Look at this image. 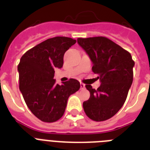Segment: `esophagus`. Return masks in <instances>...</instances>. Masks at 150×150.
<instances>
[{
    "label": "esophagus",
    "instance_id": "1",
    "mask_svg": "<svg viewBox=\"0 0 150 150\" xmlns=\"http://www.w3.org/2000/svg\"><path fill=\"white\" fill-rule=\"evenodd\" d=\"M80 88H81V89H85V84H83V83H80Z\"/></svg>",
    "mask_w": 150,
    "mask_h": 150
}]
</instances>
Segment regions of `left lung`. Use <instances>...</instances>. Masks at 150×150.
<instances>
[{"label":"left lung","mask_w":150,"mask_h":150,"mask_svg":"<svg viewBox=\"0 0 150 150\" xmlns=\"http://www.w3.org/2000/svg\"><path fill=\"white\" fill-rule=\"evenodd\" d=\"M77 40L93 61L92 70L101 82L97 89L86 85L90 97L83 102V109L93 121H106L115 115L125 102L133 81L135 61L129 52L104 36Z\"/></svg>","instance_id":"8db88e82"}]
</instances>
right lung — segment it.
<instances>
[{"mask_svg": "<svg viewBox=\"0 0 150 150\" xmlns=\"http://www.w3.org/2000/svg\"><path fill=\"white\" fill-rule=\"evenodd\" d=\"M76 43L65 36H56L27 50L18 65L19 89L27 107L44 122H55L63 116L70 95L80 89L79 82L70 79L55 83V68H61L64 54Z\"/></svg>", "mask_w": 150, "mask_h": 150, "instance_id": "right-lung-1", "label": "right lung"}]
</instances>
